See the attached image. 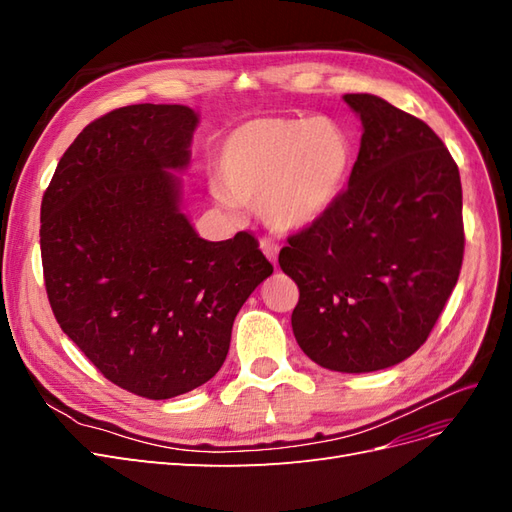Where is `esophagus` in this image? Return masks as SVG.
I'll list each match as a JSON object with an SVG mask.
<instances>
[{
  "instance_id": "esophagus-1",
  "label": "esophagus",
  "mask_w": 512,
  "mask_h": 512,
  "mask_svg": "<svg viewBox=\"0 0 512 512\" xmlns=\"http://www.w3.org/2000/svg\"><path fill=\"white\" fill-rule=\"evenodd\" d=\"M260 250L265 252V256L275 265V262H277V254H280V243L273 241L271 237H262V239H260Z\"/></svg>"
}]
</instances>
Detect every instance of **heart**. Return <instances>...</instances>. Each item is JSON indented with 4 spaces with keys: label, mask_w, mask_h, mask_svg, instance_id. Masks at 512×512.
I'll use <instances>...</instances> for the list:
<instances>
[{
    "label": "heart",
    "mask_w": 512,
    "mask_h": 512,
    "mask_svg": "<svg viewBox=\"0 0 512 512\" xmlns=\"http://www.w3.org/2000/svg\"><path fill=\"white\" fill-rule=\"evenodd\" d=\"M352 166L354 145L337 121L265 117L226 138L218 183L226 203H258L269 228L299 232L337 203Z\"/></svg>",
    "instance_id": "heart-1"
}]
</instances>
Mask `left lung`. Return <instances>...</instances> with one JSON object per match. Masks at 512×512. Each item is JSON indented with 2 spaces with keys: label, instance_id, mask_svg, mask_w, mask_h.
Here are the masks:
<instances>
[{
  "label": "left lung",
  "instance_id": "8db88e82",
  "mask_svg": "<svg viewBox=\"0 0 512 512\" xmlns=\"http://www.w3.org/2000/svg\"><path fill=\"white\" fill-rule=\"evenodd\" d=\"M363 123L348 188L288 235L280 267L299 286L292 331L331 371L393 367L421 348L459 280L461 179L423 119L378 96L346 94Z\"/></svg>",
  "mask_w": 512,
  "mask_h": 512
}]
</instances>
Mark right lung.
<instances>
[{"label": "right lung", "instance_id": "obj_1", "mask_svg": "<svg viewBox=\"0 0 512 512\" xmlns=\"http://www.w3.org/2000/svg\"><path fill=\"white\" fill-rule=\"evenodd\" d=\"M196 121L181 104L115 108L74 138L42 196L55 320L106 380L147 399L218 374L235 316L273 273L252 232L205 241L179 211L168 168L188 164Z\"/></svg>", "mask_w": 512, "mask_h": 512}]
</instances>
